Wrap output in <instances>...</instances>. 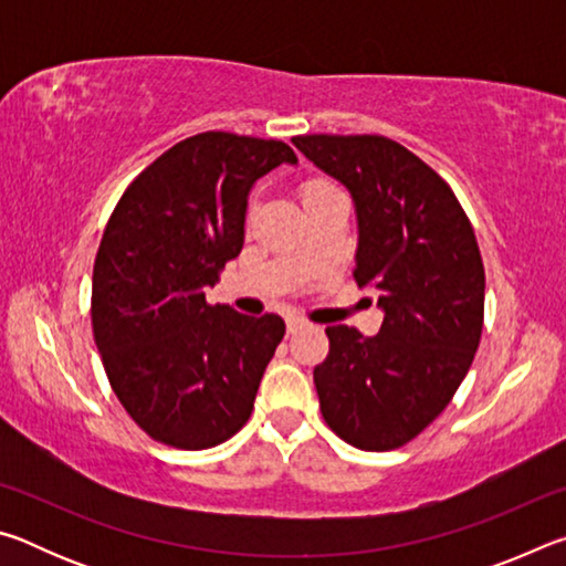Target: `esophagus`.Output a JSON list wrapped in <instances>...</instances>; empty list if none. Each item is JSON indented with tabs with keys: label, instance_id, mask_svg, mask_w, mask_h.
<instances>
[{
	"label": "esophagus",
	"instance_id": "1",
	"mask_svg": "<svg viewBox=\"0 0 566 566\" xmlns=\"http://www.w3.org/2000/svg\"><path fill=\"white\" fill-rule=\"evenodd\" d=\"M304 327H306V322L302 317H286V332H290V334H296Z\"/></svg>",
	"mask_w": 566,
	"mask_h": 566
}]
</instances>
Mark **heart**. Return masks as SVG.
<instances>
[{"label": "heart", "mask_w": 566, "mask_h": 566, "mask_svg": "<svg viewBox=\"0 0 566 566\" xmlns=\"http://www.w3.org/2000/svg\"><path fill=\"white\" fill-rule=\"evenodd\" d=\"M327 189H334V187L324 185V181H310V185H306V187L302 189V199H310V197L319 195V191H327Z\"/></svg>", "instance_id": "b5f03b06"}]
</instances>
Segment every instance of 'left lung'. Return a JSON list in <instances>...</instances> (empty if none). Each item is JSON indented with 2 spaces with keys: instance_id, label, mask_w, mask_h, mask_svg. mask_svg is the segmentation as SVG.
Here are the masks:
<instances>
[{
  "instance_id": "left-lung-1",
  "label": "left lung",
  "mask_w": 566,
  "mask_h": 566,
  "mask_svg": "<svg viewBox=\"0 0 566 566\" xmlns=\"http://www.w3.org/2000/svg\"><path fill=\"white\" fill-rule=\"evenodd\" d=\"M292 145L349 191L357 214L354 280L375 290L377 337L327 327L314 367L322 417L344 442L387 452L442 415L482 337L484 266L447 181L379 134H306Z\"/></svg>"
}]
</instances>
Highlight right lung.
Segmentation results:
<instances>
[{"instance_id": "1", "label": "right lung", "mask_w": 566, "mask_h": 566, "mask_svg": "<svg viewBox=\"0 0 566 566\" xmlns=\"http://www.w3.org/2000/svg\"><path fill=\"white\" fill-rule=\"evenodd\" d=\"M282 165H296L284 142L195 134L132 181L104 229L94 342L114 395L157 442L217 447L252 415L284 319L209 306L207 286L242 252L249 191Z\"/></svg>"}]
</instances>
